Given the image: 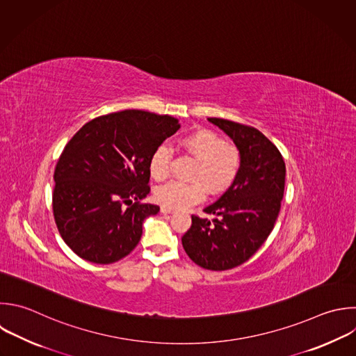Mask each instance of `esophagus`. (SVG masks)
<instances>
[{
  "label": "esophagus",
  "mask_w": 356,
  "mask_h": 356,
  "mask_svg": "<svg viewBox=\"0 0 356 356\" xmlns=\"http://www.w3.org/2000/svg\"><path fill=\"white\" fill-rule=\"evenodd\" d=\"M161 213L163 214H170V213H172L174 211V209H171V207H165V206H161Z\"/></svg>",
  "instance_id": "1"
}]
</instances>
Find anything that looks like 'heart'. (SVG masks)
Here are the masks:
<instances>
[{
    "label": "heart",
    "mask_w": 356,
    "mask_h": 356,
    "mask_svg": "<svg viewBox=\"0 0 356 356\" xmlns=\"http://www.w3.org/2000/svg\"><path fill=\"white\" fill-rule=\"evenodd\" d=\"M179 146L197 161L192 174L196 182L174 181L157 188L154 196L160 204L171 209L189 207L203 199V186L209 193L218 195L235 184L243 164L242 153L236 146L225 143L220 135L203 128L186 132L179 139ZM170 170L171 152L167 146H159L149 161L150 175L156 181H165Z\"/></svg>",
    "instance_id": "obj_1"
}]
</instances>
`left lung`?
<instances>
[{"instance_id":"1","label":"left lung","mask_w":356,"mask_h":356,"mask_svg":"<svg viewBox=\"0 0 356 356\" xmlns=\"http://www.w3.org/2000/svg\"><path fill=\"white\" fill-rule=\"evenodd\" d=\"M209 121L234 140L243 164L235 184L203 209L216 216L213 220L192 214L182 246L197 266L224 271L249 260L273 231L284 196L285 163L256 128L222 118Z\"/></svg>"}]
</instances>
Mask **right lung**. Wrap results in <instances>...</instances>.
<instances>
[{
    "label": "right lung",
    "instance_id": "right-lung-1",
    "mask_svg": "<svg viewBox=\"0 0 356 356\" xmlns=\"http://www.w3.org/2000/svg\"><path fill=\"white\" fill-rule=\"evenodd\" d=\"M178 120L140 110L97 117L64 147L54 171L53 213L64 242L83 260L111 264L139 243L143 220L160 207L150 193L153 152Z\"/></svg>",
    "mask_w": 356,
    "mask_h": 356
}]
</instances>
